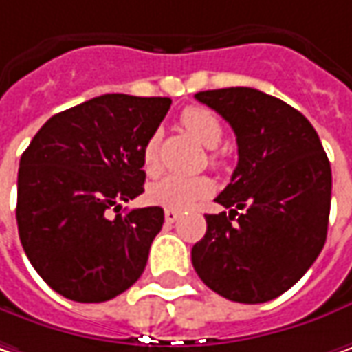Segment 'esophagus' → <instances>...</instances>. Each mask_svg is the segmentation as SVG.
Segmentation results:
<instances>
[{
    "instance_id": "esophagus-1",
    "label": "esophagus",
    "mask_w": 352,
    "mask_h": 352,
    "mask_svg": "<svg viewBox=\"0 0 352 352\" xmlns=\"http://www.w3.org/2000/svg\"><path fill=\"white\" fill-rule=\"evenodd\" d=\"M177 219H179V212H177V210H171V208L165 210V222H167V224H173Z\"/></svg>"
}]
</instances>
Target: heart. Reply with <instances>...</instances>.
Returning <instances> with one entry per match:
<instances>
[{"label": "heart", "instance_id": "heart-1", "mask_svg": "<svg viewBox=\"0 0 352 352\" xmlns=\"http://www.w3.org/2000/svg\"><path fill=\"white\" fill-rule=\"evenodd\" d=\"M181 124L201 146L208 149L219 146L222 138V126L212 112L191 106L181 114ZM160 131H153L142 149V165L147 175H155L160 171ZM212 192H214V183L210 177L167 175L147 187L146 199L155 206L171 208V210H187L199 201L210 197Z\"/></svg>", "mask_w": 352, "mask_h": 352}]
</instances>
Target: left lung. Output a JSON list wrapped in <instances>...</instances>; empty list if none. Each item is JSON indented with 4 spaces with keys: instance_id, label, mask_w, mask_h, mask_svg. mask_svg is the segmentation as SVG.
Returning a JSON list of instances; mask_svg holds the SVG:
<instances>
[{
    "instance_id": "1",
    "label": "left lung",
    "mask_w": 352,
    "mask_h": 352,
    "mask_svg": "<svg viewBox=\"0 0 352 352\" xmlns=\"http://www.w3.org/2000/svg\"><path fill=\"white\" fill-rule=\"evenodd\" d=\"M236 133L238 165L214 199L228 214H205L191 250L199 278L222 298L264 303L311 267L327 238L331 165L305 116L256 88L197 92ZM242 210V213H238Z\"/></svg>"
}]
</instances>
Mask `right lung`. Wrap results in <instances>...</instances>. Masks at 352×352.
Instances as JSON below:
<instances>
[{
  "instance_id": "add662e5",
  "label": "right lung",
  "mask_w": 352,
  "mask_h": 352,
  "mask_svg": "<svg viewBox=\"0 0 352 352\" xmlns=\"http://www.w3.org/2000/svg\"><path fill=\"white\" fill-rule=\"evenodd\" d=\"M171 98L104 94L54 114L19 161L17 228L37 274L78 303L120 296L140 280L163 208L120 212L144 192L142 149ZM118 210L109 219V208Z\"/></svg>"
}]
</instances>
